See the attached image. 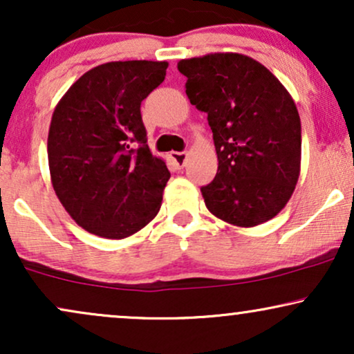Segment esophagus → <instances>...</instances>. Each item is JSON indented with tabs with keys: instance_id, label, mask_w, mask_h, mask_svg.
Returning a JSON list of instances; mask_svg holds the SVG:
<instances>
[{
	"instance_id": "obj_1",
	"label": "esophagus",
	"mask_w": 354,
	"mask_h": 354,
	"mask_svg": "<svg viewBox=\"0 0 354 354\" xmlns=\"http://www.w3.org/2000/svg\"><path fill=\"white\" fill-rule=\"evenodd\" d=\"M171 160L178 168H183L187 162V153H186V151H173Z\"/></svg>"
}]
</instances>
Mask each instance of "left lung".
<instances>
[{
    "label": "left lung",
    "instance_id": "1",
    "mask_svg": "<svg viewBox=\"0 0 354 354\" xmlns=\"http://www.w3.org/2000/svg\"><path fill=\"white\" fill-rule=\"evenodd\" d=\"M191 104L207 114L218 168L201 187L210 214L236 227L270 221L288 204L301 173L296 102L265 65L241 53L180 60Z\"/></svg>",
    "mask_w": 354,
    "mask_h": 354
}]
</instances>
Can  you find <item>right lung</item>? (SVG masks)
I'll return each mask as SVG.
<instances>
[{
    "label": "right lung",
    "instance_id": "obj_1",
    "mask_svg": "<svg viewBox=\"0 0 354 354\" xmlns=\"http://www.w3.org/2000/svg\"><path fill=\"white\" fill-rule=\"evenodd\" d=\"M168 62L95 66L58 101L47 153L57 198L89 234L120 240L153 221L169 180L151 155L140 104L163 83Z\"/></svg>",
    "mask_w": 354,
    "mask_h": 354
}]
</instances>
